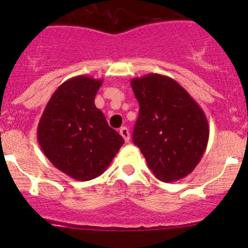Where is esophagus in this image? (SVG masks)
I'll use <instances>...</instances> for the list:
<instances>
[{
	"instance_id": "obj_1",
	"label": "esophagus",
	"mask_w": 248,
	"mask_h": 248,
	"mask_svg": "<svg viewBox=\"0 0 248 248\" xmlns=\"http://www.w3.org/2000/svg\"><path fill=\"white\" fill-rule=\"evenodd\" d=\"M120 134H121L122 138L124 139V141H129V131L127 127H121V128H120Z\"/></svg>"
}]
</instances>
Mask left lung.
Returning a JSON list of instances; mask_svg holds the SVG:
<instances>
[{
    "label": "left lung",
    "instance_id": "1",
    "mask_svg": "<svg viewBox=\"0 0 248 248\" xmlns=\"http://www.w3.org/2000/svg\"><path fill=\"white\" fill-rule=\"evenodd\" d=\"M139 103L133 141L158 180L174 182L193 171L209 141L199 104L177 81L147 74L131 81Z\"/></svg>",
    "mask_w": 248,
    "mask_h": 248
}]
</instances>
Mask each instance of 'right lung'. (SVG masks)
<instances>
[{
    "label": "right lung",
    "mask_w": 248,
    "mask_h": 248,
    "mask_svg": "<svg viewBox=\"0 0 248 248\" xmlns=\"http://www.w3.org/2000/svg\"><path fill=\"white\" fill-rule=\"evenodd\" d=\"M102 84V79L86 76L66 80L49 99L37 127L46 158L79 181L103 174L124 142L94 106Z\"/></svg>",
    "instance_id": "obj_1"
}]
</instances>
